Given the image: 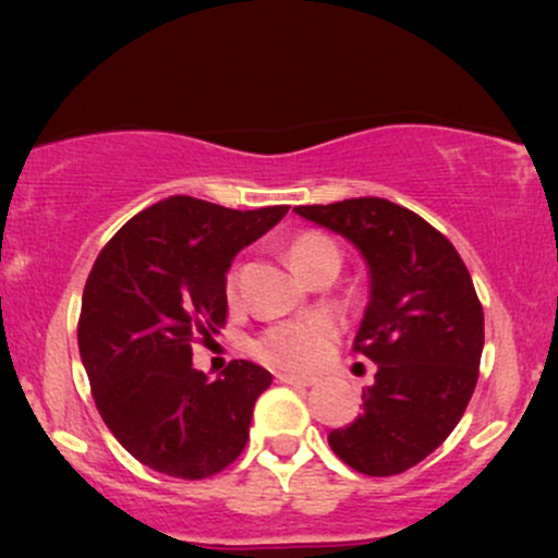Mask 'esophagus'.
Segmentation results:
<instances>
[{"label":"esophagus","mask_w":558,"mask_h":558,"mask_svg":"<svg viewBox=\"0 0 558 558\" xmlns=\"http://www.w3.org/2000/svg\"><path fill=\"white\" fill-rule=\"evenodd\" d=\"M278 377L280 383H288V386H304V388H310V386H317L319 383V377H315V375H293V373H278L275 375Z\"/></svg>","instance_id":"1"}]
</instances>
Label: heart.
Returning <instances> with one entry per match:
<instances>
[{
    "instance_id": "heart-1",
    "label": "heart",
    "mask_w": 558,
    "mask_h": 558,
    "mask_svg": "<svg viewBox=\"0 0 558 558\" xmlns=\"http://www.w3.org/2000/svg\"><path fill=\"white\" fill-rule=\"evenodd\" d=\"M323 257H338L336 243L325 239V235L306 233L293 241L291 262L299 275H304ZM332 338H336V325L328 317L288 319V323H278L262 332L254 341L252 351L272 367L304 369L323 360Z\"/></svg>"
}]
</instances>
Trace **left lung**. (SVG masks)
Listing matches in <instances>:
<instances>
[{
  "instance_id": "left-lung-1",
  "label": "left lung",
  "mask_w": 558,
  "mask_h": 558,
  "mask_svg": "<svg viewBox=\"0 0 558 558\" xmlns=\"http://www.w3.org/2000/svg\"><path fill=\"white\" fill-rule=\"evenodd\" d=\"M362 254L369 301L354 351L377 364L364 412L328 435L336 457L369 477L420 464L451 435L477 386L483 306L462 257L420 215L377 196L293 209Z\"/></svg>"
}]
</instances>
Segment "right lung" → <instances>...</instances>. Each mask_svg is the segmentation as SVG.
Returning a JSON list of instances; mask_svg holds the SVG:
<instances>
[{"label": "right lung", "mask_w": 558, "mask_h": 558, "mask_svg": "<svg viewBox=\"0 0 558 558\" xmlns=\"http://www.w3.org/2000/svg\"><path fill=\"white\" fill-rule=\"evenodd\" d=\"M286 213V204L241 213L168 196L96 257L81 301V362L105 425L149 470L202 480L246 446L272 375L235 360L209 380L191 364V343L222 328L230 262Z\"/></svg>", "instance_id": "obj_1"}]
</instances>
